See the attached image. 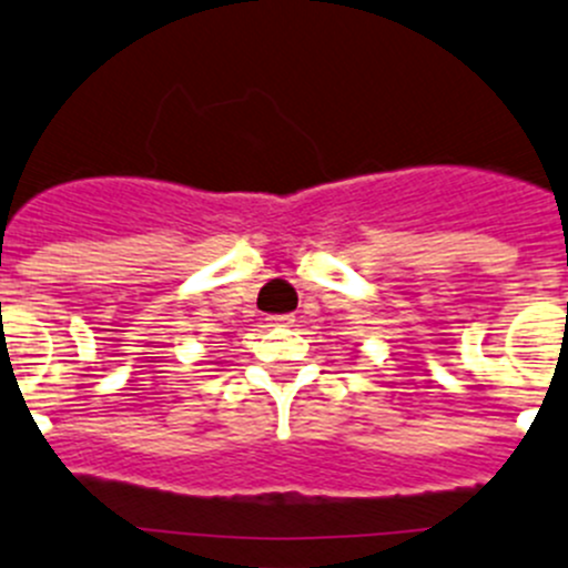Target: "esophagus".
Returning a JSON list of instances; mask_svg holds the SVG:
<instances>
[{"mask_svg":"<svg viewBox=\"0 0 568 568\" xmlns=\"http://www.w3.org/2000/svg\"><path fill=\"white\" fill-rule=\"evenodd\" d=\"M268 324H272V327H291V324H294V316H288V313H283V316H268Z\"/></svg>","mask_w":568,"mask_h":568,"instance_id":"obj_1","label":"esophagus"}]
</instances>
